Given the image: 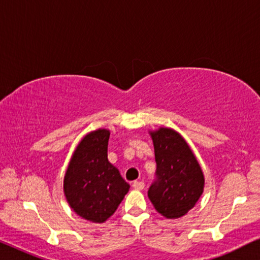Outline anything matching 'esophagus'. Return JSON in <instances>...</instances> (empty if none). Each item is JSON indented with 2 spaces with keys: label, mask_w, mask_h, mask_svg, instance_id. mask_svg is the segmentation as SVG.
<instances>
[{
  "label": "esophagus",
  "mask_w": 260,
  "mask_h": 260,
  "mask_svg": "<svg viewBox=\"0 0 260 260\" xmlns=\"http://www.w3.org/2000/svg\"><path fill=\"white\" fill-rule=\"evenodd\" d=\"M133 187L136 190H142L144 188V182H142V181H134Z\"/></svg>",
  "instance_id": "34e87169"
}]
</instances>
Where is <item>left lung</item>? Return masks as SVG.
Returning <instances> with one entry per match:
<instances>
[{
    "mask_svg": "<svg viewBox=\"0 0 260 260\" xmlns=\"http://www.w3.org/2000/svg\"><path fill=\"white\" fill-rule=\"evenodd\" d=\"M154 143L156 181L148 197L167 219L186 215L204 193L205 176L186 140L172 127L149 131Z\"/></svg>",
    "mask_w": 260,
    "mask_h": 260,
    "instance_id": "obj_1",
    "label": "left lung"
}]
</instances>
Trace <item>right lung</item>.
I'll return each mask as SVG.
<instances>
[{"label": "right lung", "instance_id": "add662e5", "mask_svg": "<svg viewBox=\"0 0 260 260\" xmlns=\"http://www.w3.org/2000/svg\"><path fill=\"white\" fill-rule=\"evenodd\" d=\"M110 130L97 129L85 135L77 145L63 177V194L70 207L88 221L105 222L130 184L108 159Z\"/></svg>", "mask_w": 260, "mask_h": 260}]
</instances>
